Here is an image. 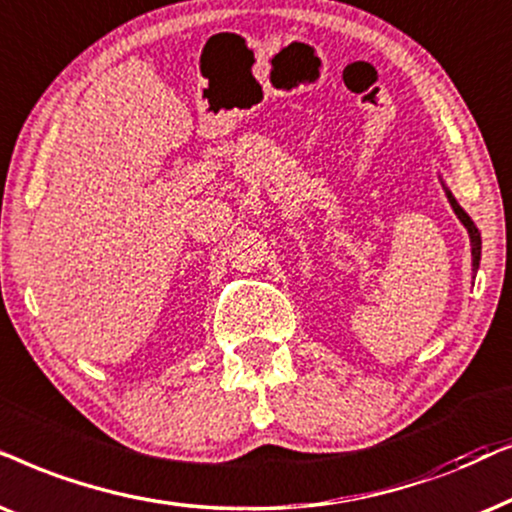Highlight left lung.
I'll return each mask as SVG.
<instances>
[{
	"mask_svg": "<svg viewBox=\"0 0 512 512\" xmlns=\"http://www.w3.org/2000/svg\"><path fill=\"white\" fill-rule=\"evenodd\" d=\"M442 181V178H440ZM444 185V183H442ZM444 192H447V199L451 204V209H454V214L459 216V221L466 225L468 235H470V256H473V275H477V268H480V256H482V237H480V230H477V225L473 223V218H470L466 211L459 207V202H456L454 195L447 190V185H444Z\"/></svg>",
	"mask_w": 512,
	"mask_h": 512,
	"instance_id": "1",
	"label": "left lung"
}]
</instances>
